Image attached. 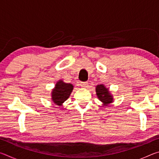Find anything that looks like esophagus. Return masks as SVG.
Returning a JSON list of instances; mask_svg holds the SVG:
<instances>
[{
    "mask_svg": "<svg viewBox=\"0 0 159 159\" xmlns=\"http://www.w3.org/2000/svg\"><path fill=\"white\" fill-rule=\"evenodd\" d=\"M79 85H80V86L81 88H87L88 86V83H87V82H80L79 83Z\"/></svg>",
    "mask_w": 159,
    "mask_h": 159,
    "instance_id": "1",
    "label": "esophagus"
}]
</instances>
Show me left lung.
Instances as JSON below:
<instances>
[{"mask_svg": "<svg viewBox=\"0 0 159 159\" xmlns=\"http://www.w3.org/2000/svg\"><path fill=\"white\" fill-rule=\"evenodd\" d=\"M96 95L99 101L102 102L103 106H107L108 104L112 103L114 102V97L110 93L109 88H106V86L103 84L98 85L95 88Z\"/></svg>", "mask_w": 159, "mask_h": 159, "instance_id": "1", "label": "left lung"}]
</instances>
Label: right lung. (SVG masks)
<instances>
[{
	"label": "right lung",
	"instance_id": "obj_1",
	"mask_svg": "<svg viewBox=\"0 0 159 159\" xmlns=\"http://www.w3.org/2000/svg\"><path fill=\"white\" fill-rule=\"evenodd\" d=\"M73 90L74 85L71 83H66L63 80H59L51 92V99L55 104L60 107L69 98Z\"/></svg>",
	"mask_w": 159,
	"mask_h": 159
}]
</instances>
